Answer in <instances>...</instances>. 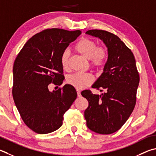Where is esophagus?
I'll list each match as a JSON object with an SVG mask.
<instances>
[{
    "instance_id": "esophagus-1",
    "label": "esophagus",
    "mask_w": 156,
    "mask_h": 156,
    "mask_svg": "<svg viewBox=\"0 0 156 156\" xmlns=\"http://www.w3.org/2000/svg\"><path fill=\"white\" fill-rule=\"evenodd\" d=\"M77 95H78V98L81 97V93H80V91L79 90H77Z\"/></svg>"
}]
</instances>
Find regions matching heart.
<instances>
[{
	"mask_svg": "<svg viewBox=\"0 0 156 156\" xmlns=\"http://www.w3.org/2000/svg\"><path fill=\"white\" fill-rule=\"evenodd\" d=\"M75 50L78 54L87 60H90V66L93 67H100L104 66L108 54L103 46L98 47L97 44L89 38H83L75 46ZM70 51L65 50L61 56V64L64 69H67L69 66ZM94 78L89 73H76L67 78V83L77 89H83L90 86Z\"/></svg>",
	"mask_w": 156,
	"mask_h": 156,
	"instance_id": "heart-1",
	"label": "heart"
}]
</instances>
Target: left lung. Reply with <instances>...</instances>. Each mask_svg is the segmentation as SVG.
<instances>
[{"label":"left lung","instance_id":"obj_1","mask_svg":"<svg viewBox=\"0 0 156 156\" xmlns=\"http://www.w3.org/2000/svg\"><path fill=\"white\" fill-rule=\"evenodd\" d=\"M87 35L101 39L108 49L103 73L92 88L104 91L81 95L89 101L84 118L89 128L98 134H110L119 129L134 108L140 81L134 56L117 35L103 30H89Z\"/></svg>","mask_w":156,"mask_h":156}]
</instances>
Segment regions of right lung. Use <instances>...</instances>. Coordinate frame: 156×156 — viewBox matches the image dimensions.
Listing matches in <instances>:
<instances>
[{"mask_svg":"<svg viewBox=\"0 0 156 156\" xmlns=\"http://www.w3.org/2000/svg\"><path fill=\"white\" fill-rule=\"evenodd\" d=\"M80 34L79 30H44L28 40L14 61V102L24 123L37 134L58 129L65 112L77 98L69 84L53 91L48 85L63 83L61 54Z\"/></svg>","mask_w":156,"mask_h":156,"instance_id":"1","label":"right lung"}]
</instances>
